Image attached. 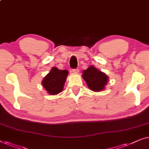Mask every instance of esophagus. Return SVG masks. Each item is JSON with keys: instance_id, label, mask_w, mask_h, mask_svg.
<instances>
[{"instance_id": "esophagus-1", "label": "esophagus", "mask_w": 149, "mask_h": 149, "mask_svg": "<svg viewBox=\"0 0 149 149\" xmlns=\"http://www.w3.org/2000/svg\"><path fill=\"white\" fill-rule=\"evenodd\" d=\"M79 72V70L78 68L74 69V70H73V72L75 73V74H78Z\"/></svg>"}]
</instances>
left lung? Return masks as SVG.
Wrapping results in <instances>:
<instances>
[{"label": "left lung", "instance_id": "left-lung-1", "mask_svg": "<svg viewBox=\"0 0 149 149\" xmlns=\"http://www.w3.org/2000/svg\"><path fill=\"white\" fill-rule=\"evenodd\" d=\"M82 77L91 91L99 92L104 89L108 82L109 77L103 72H100L91 65L83 72Z\"/></svg>", "mask_w": 149, "mask_h": 149}]
</instances>
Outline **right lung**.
Here are the masks:
<instances>
[{
    "mask_svg": "<svg viewBox=\"0 0 149 149\" xmlns=\"http://www.w3.org/2000/svg\"><path fill=\"white\" fill-rule=\"evenodd\" d=\"M68 75V72L67 70H61L54 67L44 77L42 84L50 95H57L63 89Z\"/></svg>",
    "mask_w": 149,
    "mask_h": 149,
    "instance_id": "1",
    "label": "right lung"
}]
</instances>
